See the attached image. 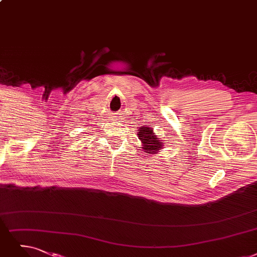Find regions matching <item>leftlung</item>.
Wrapping results in <instances>:
<instances>
[{
	"mask_svg": "<svg viewBox=\"0 0 257 257\" xmlns=\"http://www.w3.org/2000/svg\"><path fill=\"white\" fill-rule=\"evenodd\" d=\"M138 137L141 141L143 151L148 154H157L164 147V143L155 135L154 130L150 126H141L138 132Z\"/></svg>",
	"mask_w": 257,
	"mask_h": 257,
	"instance_id": "1",
	"label": "left lung"
}]
</instances>
